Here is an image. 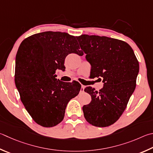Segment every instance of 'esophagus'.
I'll list each match as a JSON object with an SVG mask.
<instances>
[{"mask_svg":"<svg viewBox=\"0 0 153 153\" xmlns=\"http://www.w3.org/2000/svg\"><path fill=\"white\" fill-rule=\"evenodd\" d=\"M84 88H85V85H82L81 89H80V91H81V92H82V91H84Z\"/></svg>","mask_w":153,"mask_h":153,"instance_id":"obj_1","label":"esophagus"}]
</instances>
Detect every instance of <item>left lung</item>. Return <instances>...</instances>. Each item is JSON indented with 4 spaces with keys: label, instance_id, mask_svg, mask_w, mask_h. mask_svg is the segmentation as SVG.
Returning <instances> with one entry per match:
<instances>
[{
    "label": "left lung",
    "instance_id": "8db88e82",
    "mask_svg": "<svg viewBox=\"0 0 153 153\" xmlns=\"http://www.w3.org/2000/svg\"><path fill=\"white\" fill-rule=\"evenodd\" d=\"M76 38L94 77L104 83L99 91L90 86L85 88L91 101L82 108L84 117L93 126H110L123 114L134 92L139 63L131 47L123 41L88 35Z\"/></svg>",
    "mask_w": 153,
    "mask_h": 153
}]
</instances>
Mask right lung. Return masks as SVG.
<instances>
[{"label":"right lung","mask_w":153,"mask_h":153,"mask_svg":"<svg viewBox=\"0 0 153 153\" xmlns=\"http://www.w3.org/2000/svg\"><path fill=\"white\" fill-rule=\"evenodd\" d=\"M69 53L84 55L76 37L59 31L33 35L18 49L16 87L27 111L42 126L60 123L69 101L81 89L77 82L66 83L55 78L57 69L65 70V59Z\"/></svg>","instance_id":"1"}]
</instances>
